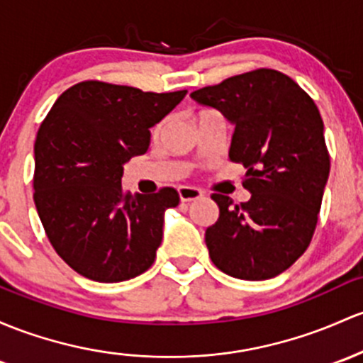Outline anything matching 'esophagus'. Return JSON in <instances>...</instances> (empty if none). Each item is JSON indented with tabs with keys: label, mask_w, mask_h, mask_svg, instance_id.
<instances>
[{
	"label": "esophagus",
	"mask_w": 363,
	"mask_h": 363,
	"mask_svg": "<svg viewBox=\"0 0 363 363\" xmlns=\"http://www.w3.org/2000/svg\"><path fill=\"white\" fill-rule=\"evenodd\" d=\"M178 196H180L182 202H192L202 197V190L196 189V186H180L178 189Z\"/></svg>",
	"instance_id": "obj_1"
}]
</instances>
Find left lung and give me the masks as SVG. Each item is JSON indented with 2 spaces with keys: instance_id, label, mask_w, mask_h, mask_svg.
<instances>
[{
  "instance_id": "8db88e82",
  "label": "left lung",
  "mask_w": 363,
  "mask_h": 363,
  "mask_svg": "<svg viewBox=\"0 0 363 363\" xmlns=\"http://www.w3.org/2000/svg\"><path fill=\"white\" fill-rule=\"evenodd\" d=\"M235 126L230 161L245 169L251 199L233 206L213 194L218 221L206 230L211 261L223 274L267 280L310 245L330 161L313 100L286 74L258 69L190 93Z\"/></svg>"
}]
</instances>
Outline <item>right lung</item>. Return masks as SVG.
I'll return each instance as SVG.
<instances>
[{
	"label": "right lung",
	"instance_id": "add662e5",
	"mask_svg": "<svg viewBox=\"0 0 363 363\" xmlns=\"http://www.w3.org/2000/svg\"><path fill=\"white\" fill-rule=\"evenodd\" d=\"M186 91L152 93L83 81L62 93L34 143V204L50 242L72 270L123 282L149 270L174 189L123 192L124 164L149 150L150 128Z\"/></svg>",
	"mask_w": 363,
	"mask_h": 363
}]
</instances>
